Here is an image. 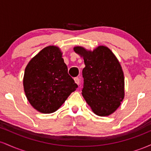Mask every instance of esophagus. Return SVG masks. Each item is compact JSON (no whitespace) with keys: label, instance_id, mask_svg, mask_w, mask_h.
<instances>
[{"label":"esophagus","instance_id":"1","mask_svg":"<svg viewBox=\"0 0 151 151\" xmlns=\"http://www.w3.org/2000/svg\"><path fill=\"white\" fill-rule=\"evenodd\" d=\"M74 79V81H75L76 84L79 85V81H79V78H78V77H75Z\"/></svg>","mask_w":151,"mask_h":151}]
</instances>
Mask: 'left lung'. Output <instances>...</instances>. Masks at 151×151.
Listing matches in <instances>:
<instances>
[{
	"label": "left lung",
	"instance_id": "8db88e82",
	"mask_svg": "<svg viewBox=\"0 0 151 151\" xmlns=\"http://www.w3.org/2000/svg\"><path fill=\"white\" fill-rule=\"evenodd\" d=\"M74 50L83 58L85 65L82 70L83 97L96 115L113 114L124 98V72L116 57L103 45L93 51L79 46Z\"/></svg>",
	"mask_w": 151,
	"mask_h": 151
}]
</instances>
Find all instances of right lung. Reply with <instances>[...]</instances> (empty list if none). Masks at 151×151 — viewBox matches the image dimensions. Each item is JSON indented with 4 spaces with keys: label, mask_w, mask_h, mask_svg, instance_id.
<instances>
[{
    "label": "right lung",
    "mask_w": 151,
    "mask_h": 151,
    "mask_svg": "<svg viewBox=\"0 0 151 151\" xmlns=\"http://www.w3.org/2000/svg\"><path fill=\"white\" fill-rule=\"evenodd\" d=\"M26 97L39 112L56 111L78 87L69 75L58 47H45L27 64L23 77Z\"/></svg>",
    "instance_id": "obj_1"
}]
</instances>
